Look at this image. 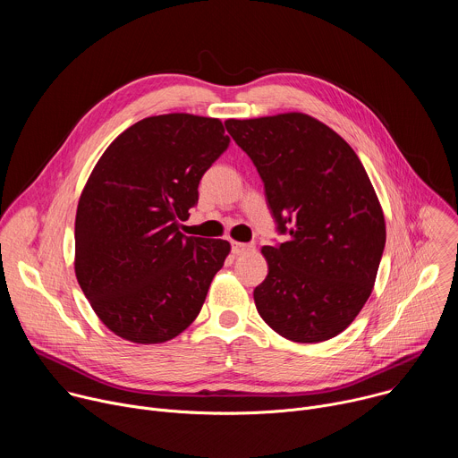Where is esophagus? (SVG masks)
<instances>
[{
  "mask_svg": "<svg viewBox=\"0 0 458 458\" xmlns=\"http://www.w3.org/2000/svg\"><path fill=\"white\" fill-rule=\"evenodd\" d=\"M253 248V244H246V242H232V251L235 253V255H241V253H246V251H250Z\"/></svg>",
  "mask_w": 458,
  "mask_h": 458,
  "instance_id": "34e87169",
  "label": "esophagus"
}]
</instances>
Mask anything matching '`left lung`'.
<instances>
[{"mask_svg": "<svg viewBox=\"0 0 458 458\" xmlns=\"http://www.w3.org/2000/svg\"><path fill=\"white\" fill-rule=\"evenodd\" d=\"M265 182L284 242L265 246L259 315L293 343L344 332L368 301L386 244L382 208L353 148L320 121L292 112L225 121Z\"/></svg>", "mask_w": 458, "mask_h": 458, "instance_id": "8db88e82", "label": "left lung"}]
</instances>
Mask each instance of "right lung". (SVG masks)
<instances>
[{
    "mask_svg": "<svg viewBox=\"0 0 458 458\" xmlns=\"http://www.w3.org/2000/svg\"><path fill=\"white\" fill-rule=\"evenodd\" d=\"M228 145L219 119L166 114L126 128L98 161L76 214V277L115 335L157 344L199 315L230 242L186 237L179 221Z\"/></svg>",
    "mask_w": 458,
    "mask_h": 458,
    "instance_id": "1",
    "label": "right lung"
}]
</instances>
